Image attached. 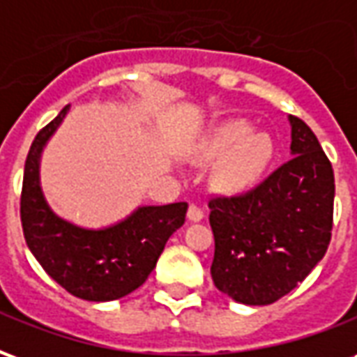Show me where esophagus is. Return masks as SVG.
Wrapping results in <instances>:
<instances>
[{
    "instance_id": "esophagus-1",
    "label": "esophagus",
    "mask_w": 357,
    "mask_h": 357,
    "mask_svg": "<svg viewBox=\"0 0 357 357\" xmlns=\"http://www.w3.org/2000/svg\"><path fill=\"white\" fill-rule=\"evenodd\" d=\"M187 218H189L191 222H201L202 218H204V212H202L199 206L191 204V206H189V212H187Z\"/></svg>"
}]
</instances>
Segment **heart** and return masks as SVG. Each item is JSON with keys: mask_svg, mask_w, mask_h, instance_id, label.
Wrapping results in <instances>:
<instances>
[{"mask_svg": "<svg viewBox=\"0 0 357 357\" xmlns=\"http://www.w3.org/2000/svg\"><path fill=\"white\" fill-rule=\"evenodd\" d=\"M201 155L206 160H222L218 185L229 193L256 187L268 174L275 155L271 135L256 132L248 120H227L202 139Z\"/></svg>", "mask_w": 357, "mask_h": 357, "instance_id": "heart-1", "label": "heart"}]
</instances>
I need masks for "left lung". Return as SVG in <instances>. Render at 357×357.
Instances as JSON below:
<instances>
[{
    "mask_svg": "<svg viewBox=\"0 0 357 357\" xmlns=\"http://www.w3.org/2000/svg\"><path fill=\"white\" fill-rule=\"evenodd\" d=\"M291 160L247 193L208 202L214 284L229 298L266 306L321 260L331 241L335 174L315 133L289 116Z\"/></svg>",
    "mask_w": 357,
    "mask_h": 357,
    "instance_id": "8db88e82",
    "label": "left lung"
}]
</instances>
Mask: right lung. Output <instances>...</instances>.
Masks as SVG:
<instances>
[{"instance_id": "obj_1", "label": "right lung", "mask_w": 357, "mask_h": 357, "mask_svg": "<svg viewBox=\"0 0 357 357\" xmlns=\"http://www.w3.org/2000/svg\"><path fill=\"white\" fill-rule=\"evenodd\" d=\"M70 105L32 141L24 164L20 222L30 252L65 291L89 302L124 298L147 281L166 241L185 224L187 202L141 204L101 227L59 216L40 179L42 155L65 122Z\"/></svg>"}]
</instances>
